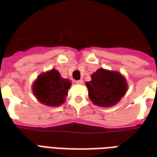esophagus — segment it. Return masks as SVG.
Segmentation results:
<instances>
[{
	"instance_id": "34e87169",
	"label": "esophagus",
	"mask_w": 157,
	"mask_h": 157,
	"mask_svg": "<svg viewBox=\"0 0 157 157\" xmlns=\"http://www.w3.org/2000/svg\"><path fill=\"white\" fill-rule=\"evenodd\" d=\"M75 83H76V84H80V85H82V84L84 83V82H83V80H78V81H76V82H75Z\"/></svg>"
}]
</instances>
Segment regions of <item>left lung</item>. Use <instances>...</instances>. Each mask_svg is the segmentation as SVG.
<instances>
[{"mask_svg": "<svg viewBox=\"0 0 157 157\" xmlns=\"http://www.w3.org/2000/svg\"><path fill=\"white\" fill-rule=\"evenodd\" d=\"M92 80L86 82L91 101L99 107L109 108L117 104L128 90V83L120 72L103 68L97 70Z\"/></svg>", "mask_w": 157, "mask_h": 157, "instance_id": "left-lung-1", "label": "left lung"}]
</instances>
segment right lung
<instances>
[{
	"instance_id": "1",
	"label": "right lung",
	"mask_w": 157,
	"mask_h": 157,
	"mask_svg": "<svg viewBox=\"0 0 157 157\" xmlns=\"http://www.w3.org/2000/svg\"><path fill=\"white\" fill-rule=\"evenodd\" d=\"M71 86V82L69 79L63 78L57 70L52 69L37 77L32 86V91L40 103L57 107L65 102Z\"/></svg>"
}]
</instances>
